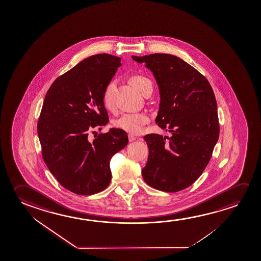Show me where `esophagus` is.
<instances>
[{
  "label": "esophagus",
  "mask_w": 261,
  "mask_h": 261,
  "mask_svg": "<svg viewBox=\"0 0 261 261\" xmlns=\"http://www.w3.org/2000/svg\"><path fill=\"white\" fill-rule=\"evenodd\" d=\"M128 139L129 142H134V141H136L137 137H135V136H133V135H128Z\"/></svg>",
  "instance_id": "34e87169"
}]
</instances>
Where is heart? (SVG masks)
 <instances>
[{"label":"heart","mask_w":261,"mask_h":261,"mask_svg":"<svg viewBox=\"0 0 261 261\" xmlns=\"http://www.w3.org/2000/svg\"><path fill=\"white\" fill-rule=\"evenodd\" d=\"M130 83L137 88L143 95L149 88H152V81L147 76L140 74H135L129 79ZM116 88V82L111 81L105 87L102 96L104 107L108 110L114 109V91ZM149 116L146 113H128L124 114L116 121V127L122 129L130 134H138L142 130L144 124L148 123Z\"/></svg>","instance_id":"b5f03b06"}]
</instances>
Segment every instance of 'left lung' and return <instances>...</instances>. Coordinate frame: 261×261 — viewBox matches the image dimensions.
Masks as SVG:
<instances>
[{
  "instance_id": "1",
  "label": "left lung",
  "mask_w": 261,
  "mask_h": 261,
  "mask_svg": "<svg viewBox=\"0 0 261 261\" xmlns=\"http://www.w3.org/2000/svg\"><path fill=\"white\" fill-rule=\"evenodd\" d=\"M152 71L160 91L155 122L172 137L145 136L148 160L142 175L152 188L175 193L201 176L220 135L217 102L203 75L171 54L132 56Z\"/></svg>"
}]
</instances>
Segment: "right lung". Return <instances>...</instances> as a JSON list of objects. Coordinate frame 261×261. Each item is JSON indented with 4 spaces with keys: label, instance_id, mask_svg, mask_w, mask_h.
Wrapping results in <instances>:
<instances>
[{
    "label": "right lung",
    "instance_id": "add662e5",
    "mask_svg": "<svg viewBox=\"0 0 261 261\" xmlns=\"http://www.w3.org/2000/svg\"><path fill=\"white\" fill-rule=\"evenodd\" d=\"M120 62L107 53L88 57L56 79L45 96L37 125L42 158L60 185L79 195L109 186L110 159L128 144L119 128L88 137L109 123L102 96Z\"/></svg>",
    "mask_w": 261,
    "mask_h": 261
}]
</instances>
